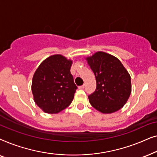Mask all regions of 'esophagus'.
<instances>
[{"mask_svg": "<svg viewBox=\"0 0 157 157\" xmlns=\"http://www.w3.org/2000/svg\"><path fill=\"white\" fill-rule=\"evenodd\" d=\"M84 89V85H82V86H78V89Z\"/></svg>", "mask_w": 157, "mask_h": 157, "instance_id": "obj_1", "label": "esophagus"}]
</instances>
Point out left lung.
I'll use <instances>...</instances> for the list:
<instances>
[{
  "label": "left lung",
  "mask_w": 157,
  "mask_h": 157,
  "mask_svg": "<svg viewBox=\"0 0 157 157\" xmlns=\"http://www.w3.org/2000/svg\"><path fill=\"white\" fill-rule=\"evenodd\" d=\"M96 77V89L89 102L103 113H111L124 106L132 92L131 76L117 57L98 51L85 59Z\"/></svg>",
  "instance_id": "obj_1"
}]
</instances>
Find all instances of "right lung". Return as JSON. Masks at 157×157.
<instances>
[{"mask_svg": "<svg viewBox=\"0 0 157 157\" xmlns=\"http://www.w3.org/2000/svg\"><path fill=\"white\" fill-rule=\"evenodd\" d=\"M73 61L61 54L42 61L34 73L31 90L33 100L43 111L58 113L71 104L77 86L70 69Z\"/></svg>", "mask_w": 157, "mask_h": 157, "instance_id": "right-lung-1", "label": "right lung"}]
</instances>
